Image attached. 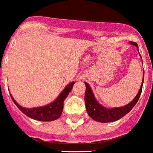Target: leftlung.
<instances>
[{"label": "left lung", "mask_w": 153, "mask_h": 153, "mask_svg": "<svg viewBox=\"0 0 153 153\" xmlns=\"http://www.w3.org/2000/svg\"><path fill=\"white\" fill-rule=\"evenodd\" d=\"M129 43L136 46L138 50V46L136 42H129ZM143 82H144V78H143L142 84L140 85V88L138 93L136 97L132 100V102H130L126 106H123V107H114V108H111V109L106 108L99 103V102L94 96L93 92L91 91L88 84L85 82L86 91H85V96H84V101H85V106H86L87 112L88 114V115L95 121L103 123H111V122H114V121L122 118L123 116H125L126 114L129 113V111L133 109V107L136 105L138 101L140 94H141V91H142Z\"/></svg>", "instance_id": "left-lung-1"}]
</instances>
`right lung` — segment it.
<instances>
[{"label":"right lung","instance_id":"add662e5","mask_svg":"<svg viewBox=\"0 0 153 153\" xmlns=\"http://www.w3.org/2000/svg\"><path fill=\"white\" fill-rule=\"evenodd\" d=\"M74 83L75 82H72L68 84L53 102H51L50 104H47L46 106H43V107L27 109V108L19 106L16 102V100L12 96V95H10V96L15 104L16 105V107L24 114L28 116L29 118H33L35 120L42 121V122L53 121L57 119L60 116L62 115V111H63V106H64V101L71 91L72 88H73Z\"/></svg>","mask_w":153,"mask_h":153}]
</instances>
